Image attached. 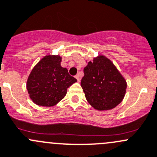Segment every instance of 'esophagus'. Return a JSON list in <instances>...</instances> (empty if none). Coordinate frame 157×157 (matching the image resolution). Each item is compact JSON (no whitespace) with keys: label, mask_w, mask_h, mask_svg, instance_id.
Returning a JSON list of instances; mask_svg holds the SVG:
<instances>
[{"label":"esophagus","mask_w":157,"mask_h":157,"mask_svg":"<svg viewBox=\"0 0 157 157\" xmlns=\"http://www.w3.org/2000/svg\"><path fill=\"white\" fill-rule=\"evenodd\" d=\"M75 77H76V79H77V81H78V82L80 81V75H79V74L76 75Z\"/></svg>","instance_id":"obj_1"}]
</instances>
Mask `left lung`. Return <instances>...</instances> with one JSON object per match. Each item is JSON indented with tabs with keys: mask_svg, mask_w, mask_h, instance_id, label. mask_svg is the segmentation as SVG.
<instances>
[{
	"mask_svg": "<svg viewBox=\"0 0 157 157\" xmlns=\"http://www.w3.org/2000/svg\"><path fill=\"white\" fill-rule=\"evenodd\" d=\"M81 85L88 103L97 110H109L122 102L127 81L109 59L99 55L83 69Z\"/></svg>",
	"mask_w": 157,
	"mask_h": 157,
	"instance_id": "obj_1",
	"label": "left lung"
}]
</instances>
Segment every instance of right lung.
I'll list each match as a JSON object with an SVG mask.
<instances>
[{
	"mask_svg": "<svg viewBox=\"0 0 157 157\" xmlns=\"http://www.w3.org/2000/svg\"><path fill=\"white\" fill-rule=\"evenodd\" d=\"M60 62L59 55H46L30 72L27 90L30 98L38 106H55L66 96L67 88L77 82Z\"/></svg>",
	"mask_w": 157,
	"mask_h": 157,
	"instance_id": "1",
	"label": "right lung"
}]
</instances>
